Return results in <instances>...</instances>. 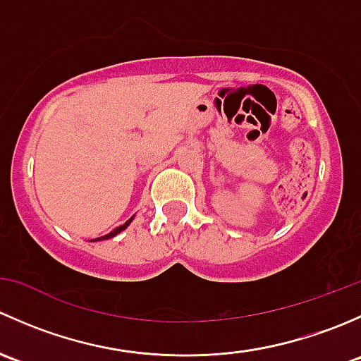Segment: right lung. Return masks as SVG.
<instances>
[{"label":"right lung","mask_w":361,"mask_h":361,"mask_svg":"<svg viewBox=\"0 0 361 361\" xmlns=\"http://www.w3.org/2000/svg\"><path fill=\"white\" fill-rule=\"evenodd\" d=\"M133 220H134V216H130L129 220L126 221V224H123V225H120V227H116V228H113V231L110 232V234H104V235H101V238H97V239H92V241H104V239H111V238H115L116 234H120V232H122V231H126V228L129 227V225H130V221H133Z\"/></svg>","instance_id":"right-lung-1"}]
</instances>
